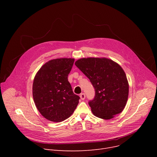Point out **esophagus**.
I'll return each instance as SVG.
<instances>
[{
	"instance_id": "1",
	"label": "esophagus",
	"mask_w": 157,
	"mask_h": 157,
	"mask_svg": "<svg viewBox=\"0 0 157 157\" xmlns=\"http://www.w3.org/2000/svg\"><path fill=\"white\" fill-rule=\"evenodd\" d=\"M85 97H86V95H85V94L84 93H82V94H80V98H81V100H84L85 98Z\"/></svg>"
}]
</instances>
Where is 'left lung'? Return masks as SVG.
<instances>
[{
    "label": "left lung",
    "instance_id": "8db88e82",
    "mask_svg": "<svg viewBox=\"0 0 157 157\" xmlns=\"http://www.w3.org/2000/svg\"><path fill=\"white\" fill-rule=\"evenodd\" d=\"M75 65L94 87V98L88 104L95 116L109 120L122 112L128 99V83L121 66L105 58H83Z\"/></svg>",
    "mask_w": 157,
    "mask_h": 157
}]
</instances>
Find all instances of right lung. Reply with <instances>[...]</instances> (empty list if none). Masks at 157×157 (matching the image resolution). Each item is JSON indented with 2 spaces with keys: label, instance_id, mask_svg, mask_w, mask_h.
<instances>
[{
  "label": "right lung",
  "instance_id": "right-lung-1",
  "mask_svg": "<svg viewBox=\"0 0 157 157\" xmlns=\"http://www.w3.org/2000/svg\"><path fill=\"white\" fill-rule=\"evenodd\" d=\"M74 59H57L46 62L37 72L32 94L38 111L47 120L62 121L74 113L80 97L73 93L68 81Z\"/></svg>",
  "mask_w": 157,
  "mask_h": 157
}]
</instances>
